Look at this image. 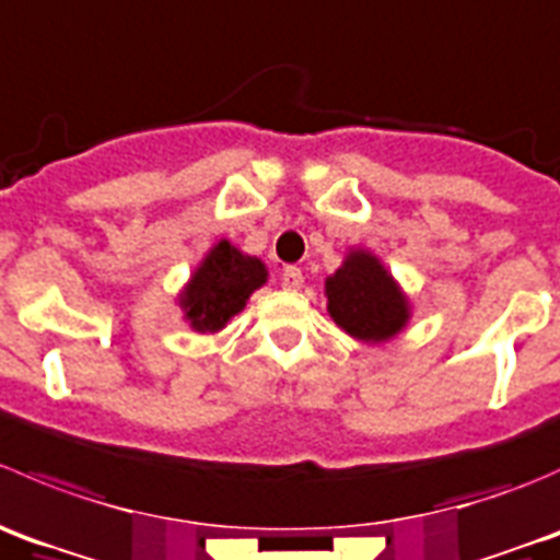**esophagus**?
I'll return each instance as SVG.
<instances>
[{"label":"esophagus","instance_id":"obj_1","mask_svg":"<svg viewBox=\"0 0 560 560\" xmlns=\"http://www.w3.org/2000/svg\"><path fill=\"white\" fill-rule=\"evenodd\" d=\"M302 285H304L302 269H296V267L282 269V288H288V291H299Z\"/></svg>","mask_w":560,"mask_h":560}]
</instances>
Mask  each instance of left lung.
<instances>
[{
  "label": "left lung",
  "mask_w": 560,
  "mask_h": 560,
  "mask_svg": "<svg viewBox=\"0 0 560 560\" xmlns=\"http://www.w3.org/2000/svg\"><path fill=\"white\" fill-rule=\"evenodd\" d=\"M326 313L353 340L381 346L411 320V299L395 275L368 247H351L335 275L324 280Z\"/></svg>",
  "instance_id": "1"
}]
</instances>
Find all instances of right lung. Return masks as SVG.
<instances>
[{"label": "right lung", "mask_w": 560, "mask_h": 560, "mask_svg": "<svg viewBox=\"0 0 560 560\" xmlns=\"http://www.w3.org/2000/svg\"><path fill=\"white\" fill-rule=\"evenodd\" d=\"M267 280L269 269L261 258L247 256L229 240H220L209 247L190 272V280L176 293V304L192 331L218 335L245 310L247 299L267 285Z\"/></svg>", "instance_id": "right-lung-1"}]
</instances>
